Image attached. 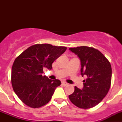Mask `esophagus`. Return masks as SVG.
<instances>
[{
    "label": "esophagus",
    "instance_id": "34e87169",
    "mask_svg": "<svg viewBox=\"0 0 122 122\" xmlns=\"http://www.w3.org/2000/svg\"><path fill=\"white\" fill-rule=\"evenodd\" d=\"M62 84L63 85V86H67V85L68 84V83H66V82H62Z\"/></svg>",
    "mask_w": 122,
    "mask_h": 122
}]
</instances>
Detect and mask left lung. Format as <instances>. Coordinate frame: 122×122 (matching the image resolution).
Wrapping results in <instances>:
<instances>
[{
	"mask_svg": "<svg viewBox=\"0 0 122 122\" xmlns=\"http://www.w3.org/2000/svg\"><path fill=\"white\" fill-rule=\"evenodd\" d=\"M70 50L77 55L81 62L82 76L86 75L82 90L74 87L69 95L71 103L82 109H89L100 103L111 84L112 68L109 61L100 51L92 47L79 46Z\"/></svg>",
	"mask_w": 122,
	"mask_h": 122,
	"instance_id": "8db88e82",
	"label": "left lung"
}]
</instances>
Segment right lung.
I'll use <instances>...</instances> for the list:
<instances>
[{
	"label": "right lung",
	"instance_id": "1",
	"mask_svg": "<svg viewBox=\"0 0 122 122\" xmlns=\"http://www.w3.org/2000/svg\"><path fill=\"white\" fill-rule=\"evenodd\" d=\"M66 50L65 46L36 44L15 59L11 70V84L15 93L25 104L38 108L50 101L61 82L43 76V70L44 68L51 70L52 63Z\"/></svg>",
	"mask_w": 122,
	"mask_h": 122
}]
</instances>
